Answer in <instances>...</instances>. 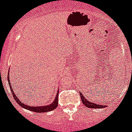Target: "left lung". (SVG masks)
Here are the masks:
<instances>
[{
  "label": "left lung",
  "mask_w": 132,
  "mask_h": 132,
  "mask_svg": "<svg viewBox=\"0 0 132 132\" xmlns=\"http://www.w3.org/2000/svg\"><path fill=\"white\" fill-rule=\"evenodd\" d=\"M80 95L81 100H82V102L84 104L86 107H88V108H92V109H102L103 107H106L107 106L103 105H100V104H96L94 103L91 102L90 101L87 100L86 98H85V97L82 95L81 92H79Z\"/></svg>",
  "instance_id": "obj_1"
}]
</instances>
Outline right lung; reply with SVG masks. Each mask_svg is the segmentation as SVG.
<instances>
[{"label": "right lung", "instance_id": "add662e5", "mask_svg": "<svg viewBox=\"0 0 132 132\" xmlns=\"http://www.w3.org/2000/svg\"><path fill=\"white\" fill-rule=\"evenodd\" d=\"M8 84L10 85V90L12 93V95L14 96V98L15 100V101H17L18 105L21 106L23 108L27 110H29V111H32V112H35V113H46V112H49L50 111H52V110L55 109L57 107L58 105V94H59V92L57 91L56 94V96L55 97V99H54V101L52 103H51L50 104L48 105H44V106H31L29 105H27L25 103H23V101H21V100H19L15 95V93L13 91L14 89L12 87V86L10 85V76H9V72H8Z\"/></svg>", "mask_w": 132, "mask_h": 132}]
</instances>
